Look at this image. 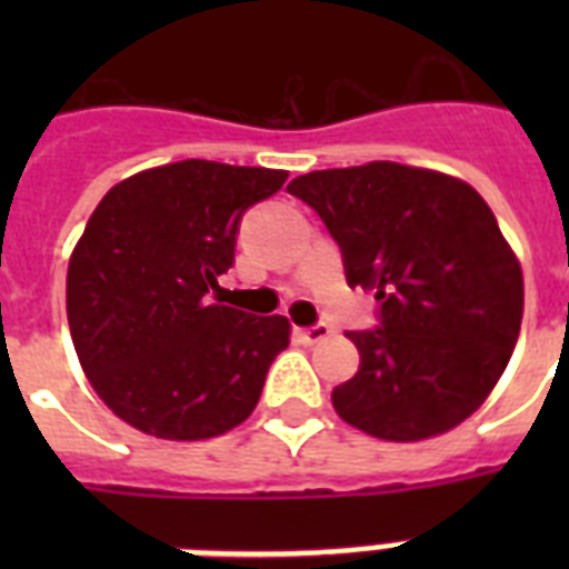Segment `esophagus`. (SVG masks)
Masks as SVG:
<instances>
[{"instance_id":"1","label":"esophagus","mask_w":569,"mask_h":569,"mask_svg":"<svg viewBox=\"0 0 569 569\" xmlns=\"http://www.w3.org/2000/svg\"><path fill=\"white\" fill-rule=\"evenodd\" d=\"M333 330L328 328V325H312V328H298L295 330V337L301 339V342H307V346H316V342H321V339H328Z\"/></svg>"}]
</instances>
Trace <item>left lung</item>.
Returning a JSON list of instances; mask_svg holds the SVG:
<instances>
[{
	"mask_svg": "<svg viewBox=\"0 0 569 569\" xmlns=\"http://www.w3.org/2000/svg\"><path fill=\"white\" fill-rule=\"evenodd\" d=\"M328 223L348 286L372 289L378 330L346 333L360 369L333 389L348 425L416 442L485 405L522 321V268L469 182L398 162L303 173L289 182Z\"/></svg>",
	"mask_w": 569,
	"mask_h": 569,
	"instance_id": "1",
	"label": "left lung"
}]
</instances>
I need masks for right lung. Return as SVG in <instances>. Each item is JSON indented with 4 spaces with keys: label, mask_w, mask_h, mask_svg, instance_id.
<instances>
[{
    "label": "right lung",
    "mask_w": 569,
    "mask_h": 569,
    "mask_svg": "<svg viewBox=\"0 0 569 569\" xmlns=\"http://www.w3.org/2000/svg\"><path fill=\"white\" fill-rule=\"evenodd\" d=\"M274 168L186 159L118 182L67 266V321L111 413L159 440L221 437L253 413L286 316L212 301L244 209L283 189Z\"/></svg>",
    "instance_id": "obj_1"
}]
</instances>
